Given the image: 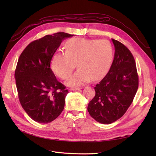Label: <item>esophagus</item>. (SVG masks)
Segmentation results:
<instances>
[{"instance_id":"34e87169","label":"esophagus","mask_w":156,"mask_h":156,"mask_svg":"<svg viewBox=\"0 0 156 156\" xmlns=\"http://www.w3.org/2000/svg\"><path fill=\"white\" fill-rule=\"evenodd\" d=\"M81 88H70L69 90L70 91H75V90H80Z\"/></svg>"}]
</instances>
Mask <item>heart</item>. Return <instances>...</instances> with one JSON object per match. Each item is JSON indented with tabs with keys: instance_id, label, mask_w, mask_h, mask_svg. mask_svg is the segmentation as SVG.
<instances>
[{
	"instance_id": "obj_1",
	"label": "heart",
	"mask_w": 156,
	"mask_h": 156,
	"mask_svg": "<svg viewBox=\"0 0 156 156\" xmlns=\"http://www.w3.org/2000/svg\"><path fill=\"white\" fill-rule=\"evenodd\" d=\"M65 53H56L51 62V68L62 79H67L76 64L79 69L66 81L69 87L84 85L91 81L101 79L109 69L112 51L105 40L73 38L65 46Z\"/></svg>"
}]
</instances>
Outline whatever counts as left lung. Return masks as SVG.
I'll list each match as a JSON object with an SVG mask.
<instances>
[{"label": "left lung", "mask_w": 156, "mask_h": 156, "mask_svg": "<svg viewBox=\"0 0 156 156\" xmlns=\"http://www.w3.org/2000/svg\"><path fill=\"white\" fill-rule=\"evenodd\" d=\"M111 40L115 47L114 59L105 77L94 87L96 95L88 103L87 108L94 120L106 124L125 114L139 87L133 56L124 44Z\"/></svg>", "instance_id": "obj_1"}]
</instances>
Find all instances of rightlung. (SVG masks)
Returning a JSON list of instances; mask_svg holds the SVG:
<instances>
[{"label":"right lung","mask_w":156,"mask_h":156,"mask_svg":"<svg viewBox=\"0 0 156 156\" xmlns=\"http://www.w3.org/2000/svg\"><path fill=\"white\" fill-rule=\"evenodd\" d=\"M73 35L57 32L31 42L19 58L15 72L21 106L31 119L48 124L62 112L68 93L50 68L51 61L62 41Z\"/></svg>","instance_id":"add662e5"}]
</instances>
